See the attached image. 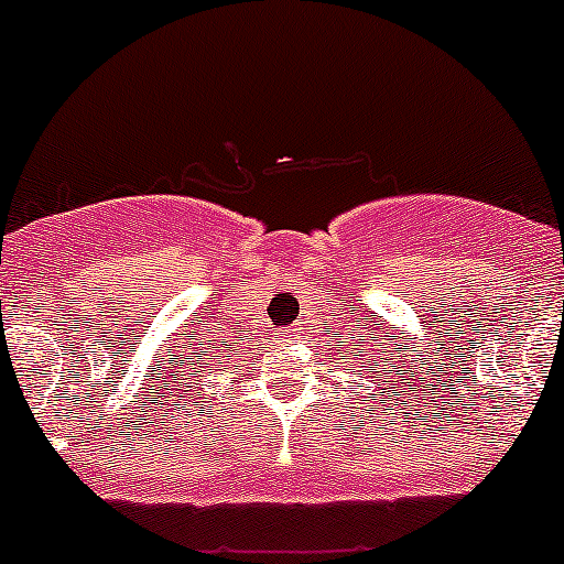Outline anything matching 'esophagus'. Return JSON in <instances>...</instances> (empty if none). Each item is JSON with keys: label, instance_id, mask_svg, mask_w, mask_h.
Returning a JSON list of instances; mask_svg holds the SVG:
<instances>
[{"label": "esophagus", "instance_id": "34e87169", "mask_svg": "<svg viewBox=\"0 0 564 564\" xmlns=\"http://www.w3.org/2000/svg\"><path fill=\"white\" fill-rule=\"evenodd\" d=\"M299 335L296 327H285V340H293Z\"/></svg>", "mask_w": 564, "mask_h": 564}]
</instances>
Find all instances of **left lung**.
Wrapping results in <instances>:
<instances>
[{"label":"left lung","mask_w":564,"mask_h":564,"mask_svg":"<svg viewBox=\"0 0 564 564\" xmlns=\"http://www.w3.org/2000/svg\"><path fill=\"white\" fill-rule=\"evenodd\" d=\"M383 364H386V360H383ZM371 366V364H369ZM386 375H391V369H386ZM383 383H386V380H383Z\"/></svg>","instance_id":"8db88e82"}]
</instances>
